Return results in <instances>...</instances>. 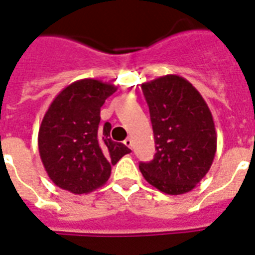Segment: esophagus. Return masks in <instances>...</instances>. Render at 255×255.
<instances>
[{
  "instance_id": "34e87169",
  "label": "esophagus",
  "mask_w": 255,
  "mask_h": 255,
  "mask_svg": "<svg viewBox=\"0 0 255 255\" xmlns=\"http://www.w3.org/2000/svg\"><path fill=\"white\" fill-rule=\"evenodd\" d=\"M124 144L128 146V148L132 149V138L131 137H127L126 140H124Z\"/></svg>"
}]
</instances>
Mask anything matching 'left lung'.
Returning <instances> with one entry per match:
<instances>
[{
  "label": "left lung",
  "mask_w": 255,
  "mask_h": 255,
  "mask_svg": "<svg viewBox=\"0 0 255 255\" xmlns=\"http://www.w3.org/2000/svg\"><path fill=\"white\" fill-rule=\"evenodd\" d=\"M156 154L140 162L145 181L167 195L191 191L214 162L217 133L211 110L186 78L167 74L141 85Z\"/></svg>",
  "instance_id": "left-lung-1"
}]
</instances>
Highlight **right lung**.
I'll return each instance as SVG.
<instances>
[{"label": "right lung", "mask_w": 255, "mask_h": 255, "mask_svg": "<svg viewBox=\"0 0 255 255\" xmlns=\"http://www.w3.org/2000/svg\"><path fill=\"white\" fill-rule=\"evenodd\" d=\"M117 86L94 78L68 85L45 113L38 134L39 154L51 181L72 194H88L109 181L111 166L131 149L99 126L101 107Z\"/></svg>", "instance_id": "right-lung-1"}]
</instances>
